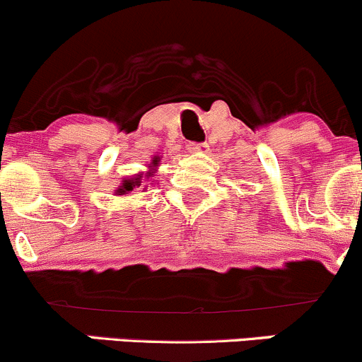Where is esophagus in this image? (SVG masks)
<instances>
[{
  "instance_id": "obj_1",
  "label": "esophagus",
  "mask_w": 362,
  "mask_h": 362,
  "mask_svg": "<svg viewBox=\"0 0 362 362\" xmlns=\"http://www.w3.org/2000/svg\"><path fill=\"white\" fill-rule=\"evenodd\" d=\"M189 151L191 152H199V154H203V152H208V144L206 141H189Z\"/></svg>"
}]
</instances>
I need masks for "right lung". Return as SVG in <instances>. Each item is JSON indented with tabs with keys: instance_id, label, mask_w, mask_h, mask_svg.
Here are the masks:
<instances>
[{
	"instance_id": "1",
	"label": "right lung",
	"mask_w": 362,
	"mask_h": 362,
	"mask_svg": "<svg viewBox=\"0 0 362 362\" xmlns=\"http://www.w3.org/2000/svg\"><path fill=\"white\" fill-rule=\"evenodd\" d=\"M154 164H158V159H154ZM140 184H141V182H140V175H138V177L133 178V180H124L122 187L119 189V192H120V194H126V192L133 191L134 185H140Z\"/></svg>"
}]
</instances>
